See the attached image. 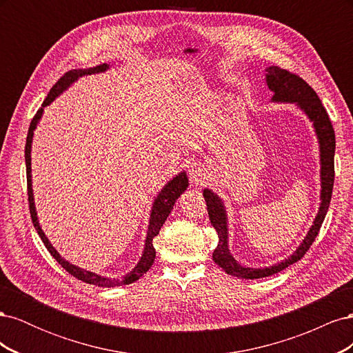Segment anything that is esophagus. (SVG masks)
Returning a JSON list of instances; mask_svg holds the SVG:
<instances>
[{"label":"esophagus","instance_id":"esophagus-1","mask_svg":"<svg viewBox=\"0 0 353 353\" xmlns=\"http://www.w3.org/2000/svg\"><path fill=\"white\" fill-rule=\"evenodd\" d=\"M190 178L196 184L201 183V181L206 178V168H205V165H201L200 162L191 163L190 165Z\"/></svg>","mask_w":353,"mask_h":353}]
</instances>
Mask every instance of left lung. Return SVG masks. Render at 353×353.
Segmentation results:
<instances>
[{
	"label": "left lung",
	"instance_id": "obj_1",
	"mask_svg": "<svg viewBox=\"0 0 353 353\" xmlns=\"http://www.w3.org/2000/svg\"><path fill=\"white\" fill-rule=\"evenodd\" d=\"M265 74L266 85H268L270 91H272L274 94L271 101L294 103L307 116L309 122H312L319 144V163H321V170H319V176H321L319 178L321 179V194H319V200H321V203H319V209L312 222V227L309 228L306 237L299 244V248L294 250L293 254L279 263L265 266V268H249V266H243L234 259V256L228 249V216L222 199L209 188L203 190V197L206 200L210 223L216 230L219 239L218 248L213 252L212 258L227 274L245 280L263 279V276L274 275L303 258V254L311 248V244L318 236L319 228L323 225L331 201V194H333L334 184L336 137L333 125H331V121L321 100H319L316 92L302 78H299L297 74L290 73L285 69H281L279 66H270L266 68Z\"/></svg>",
	"mask_w": 353,
	"mask_h": 353
}]
</instances>
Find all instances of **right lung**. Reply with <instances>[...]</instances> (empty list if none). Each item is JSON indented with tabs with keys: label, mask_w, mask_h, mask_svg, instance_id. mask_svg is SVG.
I'll list each match as a JSON object with an SVG mask.
<instances>
[{
	"label": "right lung",
	"mask_w": 353,
	"mask_h": 353,
	"mask_svg": "<svg viewBox=\"0 0 353 353\" xmlns=\"http://www.w3.org/2000/svg\"><path fill=\"white\" fill-rule=\"evenodd\" d=\"M108 69H110V65L108 63H103V65H99L95 68H88V69H73L70 72H68L66 74L57 81V83L52 87L47 95V99L42 103V108L37 112V114L34 116V119L30 122L29 131H28V138H26V147H25V160H26V174H28V200H29V210H30V218L32 222H34V227L38 231L39 237L42 240V243L46 244L47 250L51 253L52 258H54L63 268H65L70 275H73L74 279H78L83 283L88 284H94L99 287H116V285H125V284H131L134 281H137L138 279L150 270V266L154 262L156 258V250L153 245V239L157 236L160 228L163 227V223L166 221V218L169 216L170 210L174 209V205L176 199L184 193L188 187V178L185 172H179L178 175H175L169 183L165 184V187L160 190V193L156 196L153 206H152V213H150V221H148V230H147V237H145V243H144V250L140 261L135 265V268L128 272L126 275H123L122 279H109V276H103L95 272L82 270L79 266L73 265L70 262H68L66 259H63L60 253L52 248V244L50 243V240L47 239V236L44 234V231L41 230L39 221H38V215H37V208H35V200H34V190H32V168H30V150H32V140H34V131L37 130V125L39 123V119L42 117V113H44V108H47L48 104H51L54 101L60 94H63V91H66L73 82H77L79 78L87 77V74H94V73H101L105 72Z\"/></svg>",
	"instance_id": "add662e5"
}]
</instances>
